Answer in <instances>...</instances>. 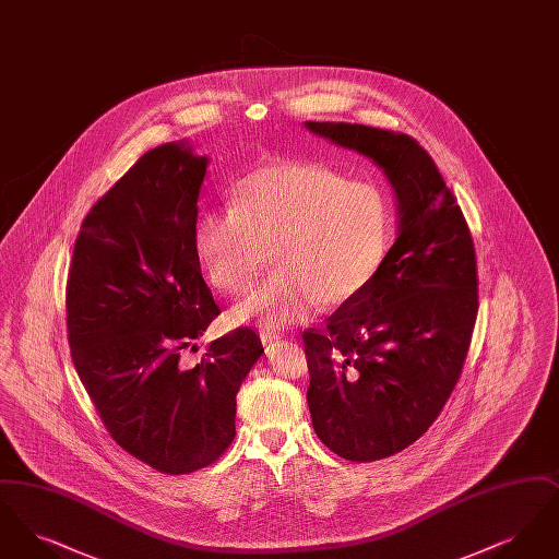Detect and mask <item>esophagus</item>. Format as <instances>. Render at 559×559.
<instances>
[{
  "mask_svg": "<svg viewBox=\"0 0 559 559\" xmlns=\"http://www.w3.org/2000/svg\"><path fill=\"white\" fill-rule=\"evenodd\" d=\"M260 340H262L264 346H270V344H276V342L281 340V335H278V333H272V331H262V333H260Z\"/></svg>",
  "mask_w": 559,
  "mask_h": 559,
  "instance_id": "34e87169",
  "label": "esophagus"
}]
</instances>
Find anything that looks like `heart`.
Here are the masks:
<instances>
[{
	"mask_svg": "<svg viewBox=\"0 0 559 559\" xmlns=\"http://www.w3.org/2000/svg\"><path fill=\"white\" fill-rule=\"evenodd\" d=\"M392 230V203L379 185L320 163H274L240 180L233 210H201L192 242L207 283L226 295L251 289L270 251L276 272L228 320L283 329L319 301L335 308L365 292Z\"/></svg>",
	"mask_w": 559,
	"mask_h": 559,
	"instance_id": "heart-1",
	"label": "heart"
}]
</instances>
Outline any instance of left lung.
<instances>
[{
    "label": "left lung",
    "mask_w": 559,
    "mask_h": 559,
    "mask_svg": "<svg viewBox=\"0 0 559 559\" xmlns=\"http://www.w3.org/2000/svg\"><path fill=\"white\" fill-rule=\"evenodd\" d=\"M306 130L371 159L396 197L399 237L371 285L304 333L320 442L347 461H377L421 438L456 385L478 317L474 240L411 135L331 121Z\"/></svg>",
    "instance_id": "left-lung-1"
}]
</instances>
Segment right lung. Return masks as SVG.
I'll use <instances>...</instances> for the list:
<instances>
[{
    "label": "right lung",
    "instance_id": "right-lung-1",
    "mask_svg": "<svg viewBox=\"0 0 559 559\" xmlns=\"http://www.w3.org/2000/svg\"><path fill=\"white\" fill-rule=\"evenodd\" d=\"M210 159L148 151L90 210L67 281L73 365L112 440L160 474L207 467L235 440L237 392L264 354L251 329L180 365L219 314L192 242Z\"/></svg>",
    "mask_w": 559,
    "mask_h": 559
}]
</instances>
